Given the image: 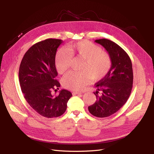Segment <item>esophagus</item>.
Masks as SVG:
<instances>
[{
  "mask_svg": "<svg viewBox=\"0 0 154 154\" xmlns=\"http://www.w3.org/2000/svg\"><path fill=\"white\" fill-rule=\"evenodd\" d=\"M72 94H73V95L81 94V92H76V91H74V92H72Z\"/></svg>",
  "mask_w": 154,
  "mask_h": 154,
  "instance_id": "1",
  "label": "esophagus"
}]
</instances>
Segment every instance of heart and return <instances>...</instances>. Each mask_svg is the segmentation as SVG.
<instances>
[{
  "instance_id": "obj_1",
  "label": "heart",
  "mask_w": 154,
  "mask_h": 154,
  "mask_svg": "<svg viewBox=\"0 0 154 154\" xmlns=\"http://www.w3.org/2000/svg\"><path fill=\"white\" fill-rule=\"evenodd\" d=\"M72 57L83 60L80 72L70 71L62 80L63 85L69 89L80 91L88 84L91 78L97 81L105 76L110 71L112 60L109 53L102 51L100 46L82 40L69 45L68 49H60L56 54L55 65L59 73L69 68Z\"/></svg>"
}]
</instances>
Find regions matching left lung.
<instances>
[{"label": "left lung", "mask_w": 154, "mask_h": 154, "mask_svg": "<svg viewBox=\"0 0 154 154\" xmlns=\"http://www.w3.org/2000/svg\"><path fill=\"white\" fill-rule=\"evenodd\" d=\"M95 42L110 54L112 66L105 76L95 84L96 100L88 109L96 117L106 118L118 112L128 100L133 84L132 65L128 54L114 42L102 38Z\"/></svg>", "instance_id": "1"}]
</instances>
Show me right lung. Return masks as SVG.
Returning a JSON list of instances; mask_svg holds the SVG:
<instances>
[{
  "label": "right lung",
  "instance_id": "add662e5",
  "mask_svg": "<svg viewBox=\"0 0 154 154\" xmlns=\"http://www.w3.org/2000/svg\"><path fill=\"white\" fill-rule=\"evenodd\" d=\"M60 39L49 38L32 45L23 57L19 67V82L24 98L37 113L48 118L62 116L72 96L71 92L62 89L58 96L52 90L60 87L56 80L58 72L55 57Z\"/></svg>",
  "mask_w": 154,
  "mask_h": 154
}]
</instances>
